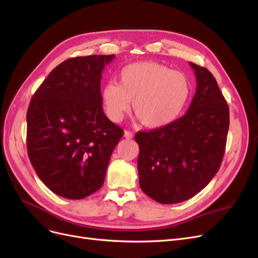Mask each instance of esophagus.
I'll list each match as a JSON object with an SVG mask.
<instances>
[{
	"label": "esophagus",
	"instance_id": "esophagus-1",
	"mask_svg": "<svg viewBox=\"0 0 258 258\" xmlns=\"http://www.w3.org/2000/svg\"><path fill=\"white\" fill-rule=\"evenodd\" d=\"M123 137L126 139H132V138H134V134H132V132H130V131H128V130H126L123 132Z\"/></svg>",
	"mask_w": 258,
	"mask_h": 258
}]
</instances>
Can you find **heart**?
Here are the masks:
<instances>
[{
	"instance_id": "b5f03b06",
	"label": "heart",
	"mask_w": 258,
	"mask_h": 258,
	"mask_svg": "<svg viewBox=\"0 0 258 258\" xmlns=\"http://www.w3.org/2000/svg\"><path fill=\"white\" fill-rule=\"evenodd\" d=\"M190 96L187 76L157 62L140 61L124 67L119 73V84L110 82L101 91L103 108L108 118L118 122L130 110L143 124L158 129L172 123Z\"/></svg>"
}]
</instances>
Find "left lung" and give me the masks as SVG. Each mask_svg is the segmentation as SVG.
I'll return each mask as SVG.
<instances>
[{"mask_svg": "<svg viewBox=\"0 0 258 258\" xmlns=\"http://www.w3.org/2000/svg\"><path fill=\"white\" fill-rule=\"evenodd\" d=\"M196 93L186 114L166 127L138 132L139 184L155 201L190 199L221 167L229 128V108L208 69L189 62Z\"/></svg>", "mask_w": 258, "mask_h": 258, "instance_id": "1", "label": "left lung"}]
</instances>
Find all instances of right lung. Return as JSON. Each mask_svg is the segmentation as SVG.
I'll return each mask as SVG.
<instances>
[{
	"instance_id": "obj_1",
	"label": "right lung",
	"mask_w": 258,
	"mask_h": 258,
	"mask_svg": "<svg viewBox=\"0 0 258 258\" xmlns=\"http://www.w3.org/2000/svg\"><path fill=\"white\" fill-rule=\"evenodd\" d=\"M115 54L62 62L35 91L27 113V147L37 176L58 196L79 200L104 183L123 130L105 116L101 79Z\"/></svg>"
}]
</instances>
